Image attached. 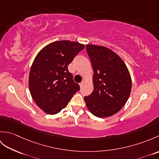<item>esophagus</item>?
Here are the masks:
<instances>
[{
	"label": "esophagus",
	"mask_w": 159,
	"mask_h": 159,
	"mask_svg": "<svg viewBox=\"0 0 159 159\" xmlns=\"http://www.w3.org/2000/svg\"><path fill=\"white\" fill-rule=\"evenodd\" d=\"M84 84H85V83H84V82H81V83H80L79 84L80 87H82L84 85Z\"/></svg>",
	"instance_id": "esophagus-1"
}]
</instances>
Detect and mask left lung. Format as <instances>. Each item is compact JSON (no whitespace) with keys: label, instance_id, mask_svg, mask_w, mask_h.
Wrapping results in <instances>:
<instances>
[{"label":"left lung","instance_id":"8db88e82","mask_svg":"<svg viewBox=\"0 0 159 159\" xmlns=\"http://www.w3.org/2000/svg\"><path fill=\"white\" fill-rule=\"evenodd\" d=\"M93 67V91L84 100L93 116L107 117L117 113L130 96L132 80L126 64L113 50L86 45Z\"/></svg>","mask_w":159,"mask_h":159}]
</instances>
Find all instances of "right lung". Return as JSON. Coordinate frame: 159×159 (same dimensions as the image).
Returning <instances> with one entry per match:
<instances>
[{"label": "right lung", "instance_id": "add662e5", "mask_svg": "<svg viewBox=\"0 0 159 159\" xmlns=\"http://www.w3.org/2000/svg\"><path fill=\"white\" fill-rule=\"evenodd\" d=\"M84 48L83 43L61 40L46 45L36 55L30 70L29 87L32 98L43 112L59 113L80 89L67 66Z\"/></svg>", "mask_w": 159, "mask_h": 159}]
</instances>
